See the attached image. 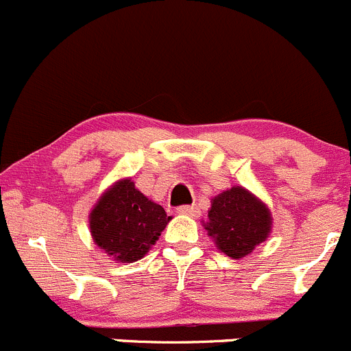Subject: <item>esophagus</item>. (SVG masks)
<instances>
[{
	"label": "esophagus",
	"instance_id": "1",
	"mask_svg": "<svg viewBox=\"0 0 351 351\" xmlns=\"http://www.w3.org/2000/svg\"><path fill=\"white\" fill-rule=\"evenodd\" d=\"M178 213L185 214V216H190V217H197L199 216V207L197 206H182V207H178Z\"/></svg>",
	"mask_w": 351,
	"mask_h": 351
}]
</instances>
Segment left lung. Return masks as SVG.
Segmentation results:
<instances>
[{
    "instance_id": "obj_1",
    "label": "left lung",
    "mask_w": 351,
    "mask_h": 351,
    "mask_svg": "<svg viewBox=\"0 0 351 351\" xmlns=\"http://www.w3.org/2000/svg\"><path fill=\"white\" fill-rule=\"evenodd\" d=\"M204 228L217 250L240 261L269 238L273 216L269 207L250 190L231 186L210 200Z\"/></svg>"
}]
</instances>
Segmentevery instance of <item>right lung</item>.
Returning a JSON list of instances; mask_svg holds the SVG:
<instances>
[{
    "instance_id": "1",
    "label": "right lung",
    "mask_w": 351,
    "mask_h": 351,
    "mask_svg": "<svg viewBox=\"0 0 351 351\" xmlns=\"http://www.w3.org/2000/svg\"><path fill=\"white\" fill-rule=\"evenodd\" d=\"M169 221L162 206L145 197L132 178L114 182L89 214L94 243L117 262L144 257Z\"/></svg>"
}]
</instances>
